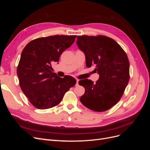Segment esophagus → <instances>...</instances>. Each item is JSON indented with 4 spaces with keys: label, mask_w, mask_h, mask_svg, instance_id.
Wrapping results in <instances>:
<instances>
[{
    "label": "esophagus",
    "mask_w": 150,
    "mask_h": 150,
    "mask_svg": "<svg viewBox=\"0 0 150 150\" xmlns=\"http://www.w3.org/2000/svg\"><path fill=\"white\" fill-rule=\"evenodd\" d=\"M79 79H76V86H78V83H79Z\"/></svg>",
    "instance_id": "obj_1"
}]
</instances>
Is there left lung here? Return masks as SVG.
<instances>
[{
    "mask_svg": "<svg viewBox=\"0 0 150 150\" xmlns=\"http://www.w3.org/2000/svg\"><path fill=\"white\" fill-rule=\"evenodd\" d=\"M76 43L85 54L86 66H93L99 75L96 83L88 79L79 81L85 88L80 101L93 111H107L120 100L128 84V56L114 39L107 36H78Z\"/></svg>",
    "mask_w": 150,
    "mask_h": 150,
    "instance_id": "8db88e82",
    "label": "left lung"
}]
</instances>
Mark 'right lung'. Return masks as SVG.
I'll use <instances>...</instances> for the list:
<instances>
[{"label":"right lung","instance_id":"add662e5","mask_svg":"<svg viewBox=\"0 0 150 150\" xmlns=\"http://www.w3.org/2000/svg\"><path fill=\"white\" fill-rule=\"evenodd\" d=\"M76 38L64 35L40 38L31 40L24 48L17 74L22 91L36 108L46 110L57 106L76 84L73 77L61 78L51 71V63L59 61Z\"/></svg>","mask_w":150,"mask_h":150}]
</instances>
